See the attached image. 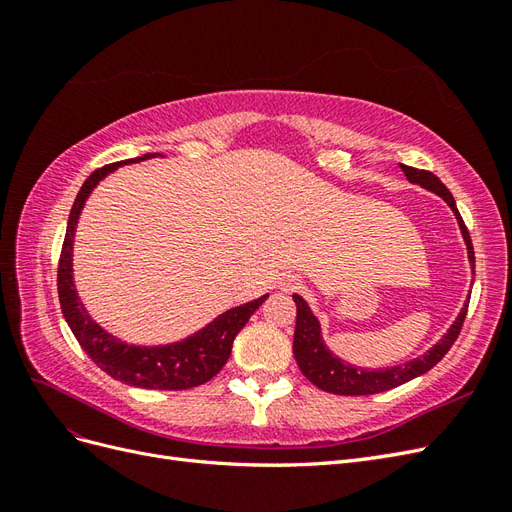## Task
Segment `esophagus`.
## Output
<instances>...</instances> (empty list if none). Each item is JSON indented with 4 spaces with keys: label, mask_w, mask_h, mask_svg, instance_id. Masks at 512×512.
I'll use <instances>...</instances> for the list:
<instances>
[{
    "label": "esophagus",
    "mask_w": 512,
    "mask_h": 512,
    "mask_svg": "<svg viewBox=\"0 0 512 512\" xmlns=\"http://www.w3.org/2000/svg\"><path fill=\"white\" fill-rule=\"evenodd\" d=\"M280 284H282L284 292H294V290H299L303 286L301 280H297V277H286V280H282Z\"/></svg>",
    "instance_id": "esophagus-1"
}]
</instances>
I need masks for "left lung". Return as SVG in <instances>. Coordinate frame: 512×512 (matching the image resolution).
Here are the masks:
<instances>
[{"mask_svg":"<svg viewBox=\"0 0 512 512\" xmlns=\"http://www.w3.org/2000/svg\"><path fill=\"white\" fill-rule=\"evenodd\" d=\"M404 175L408 177V181L423 185L425 190L436 192L438 196H442L448 207L453 209L455 218L459 222L463 241L468 245V258L472 262L474 269V247H472V239L470 232L463 224L461 215L457 211L455 198L453 194L448 192L446 185L433 175L429 170H418L406 164H399ZM294 303H297V327H294V344H292V352L294 359L299 363V369L303 371V376L316 384L318 389L327 391V393H335V395H374V393H382L395 389V386L404 384L412 378H418L425 371H429L433 365L442 361V356L451 350V346L455 344V339L459 337V331L463 327V320H466L468 314V303L461 307V312L457 316V320L453 322V327L448 329V333L440 339V342L433 346L431 350H427L423 356H418L414 361H408L406 365H395V367H386V369H363V367H354L344 363L342 359L324 346L322 335H320V322L316 320V316L312 314V309L307 307V303L299 297V294H292Z\"/></svg>","mask_w":512,"mask_h":512,"instance_id":"8db88e82","label":"left lung"}]
</instances>
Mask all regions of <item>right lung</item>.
Here are the masks:
<instances>
[{
  "mask_svg": "<svg viewBox=\"0 0 512 512\" xmlns=\"http://www.w3.org/2000/svg\"><path fill=\"white\" fill-rule=\"evenodd\" d=\"M156 156H160V153H145L141 158L106 164L87 177L81 192L76 194L68 218L66 239L64 245H61L57 265V292L61 312H64V318L70 324L76 342L81 344L89 359L102 371H106L108 376L130 386H138V389L185 391L192 389V386L209 382L226 365L237 333L245 327L256 309L267 301L269 294L252 303L228 309V312L209 322L205 329H200L192 337L183 339V342L147 348L123 344L111 333L100 329L98 324L89 318L87 309L79 301V294H76L72 282V241L76 222H79V215L87 196L108 173H113L121 164L141 162Z\"/></svg>",
  "mask_w": 512,
  "mask_h": 512,
  "instance_id": "add662e5",
  "label": "right lung"
}]
</instances>
